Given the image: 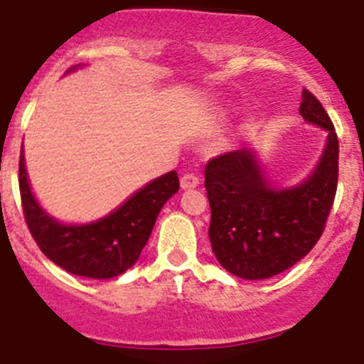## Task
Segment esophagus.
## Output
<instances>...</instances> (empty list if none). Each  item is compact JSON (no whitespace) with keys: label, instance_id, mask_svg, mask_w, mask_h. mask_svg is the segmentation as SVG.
<instances>
[{"label":"esophagus","instance_id":"34e87169","mask_svg":"<svg viewBox=\"0 0 364 364\" xmlns=\"http://www.w3.org/2000/svg\"><path fill=\"white\" fill-rule=\"evenodd\" d=\"M180 186H182V189L197 188V186H198V176L193 175V173H184V175L180 176Z\"/></svg>","mask_w":364,"mask_h":364}]
</instances>
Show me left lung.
Listing matches in <instances>:
<instances>
[{"label": "left lung", "mask_w": 364, "mask_h": 364, "mask_svg": "<svg viewBox=\"0 0 364 364\" xmlns=\"http://www.w3.org/2000/svg\"><path fill=\"white\" fill-rule=\"evenodd\" d=\"M299 111L328 131L323 159L304 184L272 188L247 147L218 154L205 166L211 247L237 277L257 281L291 268L310 253L326 226L337 191L339 140L328 112L308 89Z\"/></svg>", "instance_id": "1"}]
</instances>
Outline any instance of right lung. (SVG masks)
Returning <instances> with one entry per match:
<instances>
[{"mask_svg":"<svg viewBox=\"0 0 364 364\" xmlns=\"http://www.w3.org/2000/svg\"><path fill=\"white\" fill-rule=\"evenodd\" d=\"M18 178L25 222L45 257L65 272L91 279L117 277L136 262L162 205L180 188L176 171H169L134 193L109 217L85 226H63L32 197L23 153Z\"/></svg>","mask_w":364,"mask_h":364,"instance_id":"obj_1","label":"right lung"}]
</instances>
